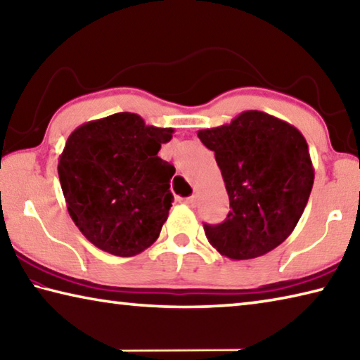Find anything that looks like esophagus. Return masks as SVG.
<instances>
[{
    "label": "esophagus",
    "mask_w": 360,
    "mask_h": 360,
    "mask_svg": "<svg viewBox=\"0 0 360 360\" xmlns=\"http://www.w3.org/2000/svg\"><path fill=\"white\" fill-rule=\"evenodd\" d=\"M184 203H186L187 206H192V208H193V206L197 205V195H192V197H187V198L184 200Z\"/></svg>",
    "instance_id": "34e87169"
}]
</instances>
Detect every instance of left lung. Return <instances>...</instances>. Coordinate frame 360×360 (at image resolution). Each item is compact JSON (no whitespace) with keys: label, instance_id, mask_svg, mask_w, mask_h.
I'll list each match as a JSON object with an SVG mask.
<instances>
[{"label":"left lung","instance_id":"left-lung-1","mask_svg":"<svg viewBox=\"0 0 360 360\" xmlns=\"http://www.w3.org/2000/svg\"><path fill=\"white\" fill-rule=\"evenodd\" d=\"M197 135L214 150L230 200L222 224H205L210 245L233 260L273 251L294 231L311 193L307 139L294 125L262 111H245Z\"/></svg>","mask_w":360,"mask_h":360}]
</instances>
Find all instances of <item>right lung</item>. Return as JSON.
<instances>
[{
    "label": "right lung",
    "instance_id": "obj_1",
    "mask_svg": "<svg viewBox=\"0 0 360 360\" xmlns=\"http://www.w3.org/2000/svg\"><path fill=\"white\" fill-rule=\"evenodd\" d=\"M173 131L117 112L82 124L66 139L58 158L66 208L101 251L133 257L158 238L172 208L174 167L157 154Z\"/></svg>",
    "mask_w": 360,
    "mask_h": 360
}]
</instances>
